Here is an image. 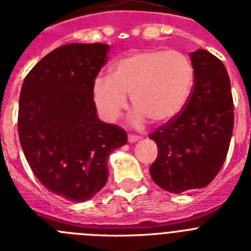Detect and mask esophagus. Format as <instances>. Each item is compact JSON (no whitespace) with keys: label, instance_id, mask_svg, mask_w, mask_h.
<instances>
[{"label":"esophagus","instance_id":"esophagus-1","mask_svg":"<svg viewBox=\"0 0 251 251\" xmlns=\"http://www.w3.org/2000/svg\"><path fill=\"white\" fill-rule=\"evenodd\" d=\"M127 139H128V142H136V141H139V140L141 139V137H140V136H137V135L128 134Z\"/></svg>","mask_w":251,"mask_h":251}]
</instances>
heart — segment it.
Returning <instances> with one entry per match:
<instances>
[{
	"instance_id": "b5f03b06",
	"label": "heart",
	"mask_w": 251,
	"mask_h": 251,
	"mask_svg": "<svg viewBox=\"0 0 251 251\" xmlns=\"http://www.w3.org/2000/svg\"><path fill=\"white\" fill-rule=\"evenodd\" d=\"M194 85L191 61L180 51L144 50L117 60L110 76L101 75L94 82V99L101 116L115 121L126 107L134 106L132 124L148 119L162 124L173 120L186 105Z\"/></svg>"
}]
</instances>
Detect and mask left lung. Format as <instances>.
<instances>
[{"label":"left lung","instance_id":"left-lung-1","mask_svg":"<svg viewBox=\"0 0 251 251\" xmlns=\"http://www.w3.org/2000/svg\"><path fill=\"white\" fill-rule=\"evenodd\" d=\"M194 87L184 110L150 135L157 157L155 184L169 193L201 189L224 165L234 127L230 78L224 64L206 50L190 53Z\"/></svg>","mask_w":251,"mask_h":251}]
</instances>
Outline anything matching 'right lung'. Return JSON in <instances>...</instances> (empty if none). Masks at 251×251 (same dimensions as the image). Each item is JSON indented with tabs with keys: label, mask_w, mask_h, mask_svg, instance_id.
Wrapping results in <instances>:
<instances>
[{
	"label": "right lung",
	"mask_w": 251,
	"mask_h": 251,
	"mask_svg": "<svg viewBox=\"0 0 251 251\" xmlns=\"http://www.w3.org/2000/svg\"><path fill=\"white\" fill-rule=\"evenodd\" d=\"M105 44H69L27 74L19 102V136L33 175L51 193L86 201L109 177L107 159L126 131L101 121L94 82L107 62Z\"/></svg>",
	"instance_id": "add662e5"
}]
</instances>
